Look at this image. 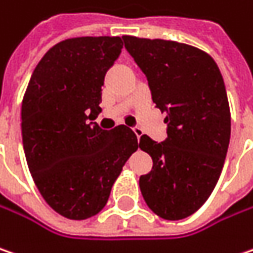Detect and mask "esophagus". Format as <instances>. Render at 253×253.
Segmentation results:
<instances>
[{
    "mask_svg": "<svg viewBox=\"0 0 253 253\" xmlns=\"http://www.w3.org/2000/svg\"><path fill=\"white\" fill-rule=\"evenodd\" d=\"M133 131H134V134L137 136V139H140L141 134H143V130H141L140 127H133Z\"/></svg>",
    "mask_w": 253,
    "mask_h": 253,
    "instance_id": "obj_1",
    "label": "esophagus"
}]
</instances>
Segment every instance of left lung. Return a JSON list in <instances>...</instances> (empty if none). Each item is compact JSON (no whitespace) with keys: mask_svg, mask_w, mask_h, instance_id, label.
Returning <instances> with one entry per match:
<instances>
[{"mask_svg":"<svg viewBox=\"0 0 253 253\" xmlns=\"http://www.w3.org/2000/svg\"><path fill=\"white\" fill-rule=\"evenodd\" d=\"M144 73L152 100L166 113L168 139L140 137L153 160L139 185L144 202L168 220L195 213L213 192L230 139V110L215 60L199 48L168 40L123 36Z\"/></svg>","mask_w":253,"mask_h":253,"instance_id":"left-lung-1","label":"left lung"}]
</instances>
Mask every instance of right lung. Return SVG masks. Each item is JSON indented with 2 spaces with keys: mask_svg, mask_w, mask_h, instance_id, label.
Segmentation results:
<instances>
[{
  "mask_svg": "<svg viewBox=\"0 0 253 253\" xmlns=\"http://www.w3.org/2000/svg\"><path fill=\"white\" fill-rule=\"evenodd\" d=\"M122 48L120 37L64 40L41 58L24 94L28 169L44 201L67 219L97 215L139 147L130 127L103 130L90 122L101 113L104 76Z\"/></svg>",
  "mask_w": 253,
  "mask_h": 253,
  "instance_id": "right-lung-1",
  "label": "right lung"
}]
</instances>
